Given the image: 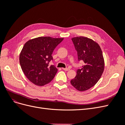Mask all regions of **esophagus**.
I'll return each instance as SVG.
<instances>
[{"mask_svg":"<svg viewBox=\"0 0 125 125\" xmlns=\"http://www.w3.org/2000/svg\"><path fill=\"white\" fill-rule=\"evenodd\" d=\"M62 70H65V71H68V70H69V69L68 68H62Z\"/></svg>","mask_w":125,"mask_h":125,"instance_id":"1","label":"esophagus"}]
</instances>
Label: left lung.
Here are the masks:
<instances>
[{"label": "left lung", "instance_id": "8db88e82", "mask_svg": "<svg viewBox=\"0 0 125 125\" xmlns=\"http://www.w3.org/2000/svg\"><path fill=\"white\" fill-rule=\"evenodd\" d=\"M77 51L78 60L84 65L77 70L75 77L70 83L79 91H85L95 85L100 80L104 70V59L101 48L97 43L84 36L71 39Z\"/></svg>", "mask_w": 125, "mask_h": 125}]
</instances>
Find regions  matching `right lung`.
<instances>
[{
  "label": "right lung",
  "mask_w": 125,
  "mask_h": 125,
  "mask_svg": "<svg viewBox=\"0 0 125 125\" xmlns=\"http://www.w3.org/2000/svg\"><path fill=\"white\" fill-rule=\"evenodd\" d=\"M63 40L41 36L25 43L20 54V63L26 77L33 84L43 86L53 79L58 70L49 63L54 49Z\"/></svg>",
  "instance_id": "right-lung-1"
}]
</instances>
